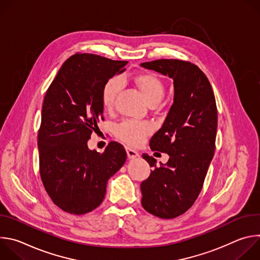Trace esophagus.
Instances as JSON below:
<instances>
[{"mask_svg":"<svg viewBox=\"0 0 260 260\" xmlns=\"http://www.w3.org/2000/svg\"><path fill=\"white\" fill-rule=\"evenodd\" d=\"M126 153H127V157L128 158H135L137 156H139V153L137 150H135L134 148H131V147H127L126 148Z\"/></svg>","mask_w":260,"mask_h":260,"instance_id":"esophagus-1","label":"esophagus"}]
</instances>
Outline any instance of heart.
<instances>
[{"mask_svg":"<svg viewBox=\"0 0 260 260\" xmlns=\"http://www.w3.org/2000/svg\"><path fill=\"white\" fill-rule=\"evenodd\" d=\"M135 82L149 105L158 103L165 93V84L154 73L139 74L135 77ZM120 88L121 80L118 77H111L105 82L101 92L104 108L110 109L114 105ZM150 129V124L148 122L125 120L117 125L116 135L131 145H139Z\"/></svg>","mask_w":260,"mask_h":260,"instance_id":"b5f03b06","label":"heart"}]
</instances>
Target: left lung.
<instances>
[{
	"mask_svg": "<svg viewBox=\"0 0 260 260\" xmlns=\"http://www.w3.org/2000/svg\"><path fill=\"white\" fill-rule=\"evenodd\" d=\"M174 81V103L161 127L150 140L151 150L168 153V162L154 168L141 183L142 206L162 219H173L192 207L204 185L215 151L217 107L212 86L194 63L180 59L143 62Z\"/></svg>",
	"mask_w": 260,
	"mask_h": 260,
	"instance_id": "8db88e82",
	"label": "left lung"
}]
</instances>
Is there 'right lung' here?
<instances>
[{
	"label": "right lung",
	"instance_id": "right-lung-1",
	"mask_svg": "<svg viewBox=\"0 0 260 260\" xmlns=\"http://www.w3.org/2000/svg\"><path fill=\"white\" fill-rule=\"evenodd\" d=\"M126 63L76 53L63 62L46 91L38 132L40 176L52 202L67 213L83 215L98 208L108 180L126 160L117 142H110L103 153L87 147L104 120L102 88Z\"/></svg>",
	"mask_w": 260,
	"mask_h": 260
}]
</instances>
